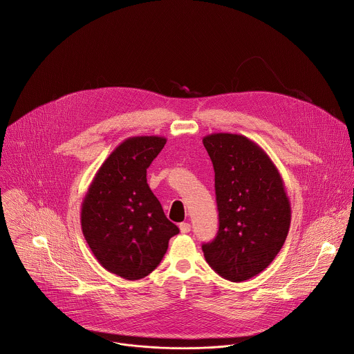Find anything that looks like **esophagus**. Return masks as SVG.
Segmentation results:
<instances>
[{"instance_id":"obj_1","label":"esophagus","mask_w":354,"mask_h":354,"mask_svg":"<svg viewBox=\"0 0 354 354\" xmlns=\"http://www.w3.org/2000/svg\"><path fill=\"white\" fill-rule=\"evenodd\" d=\"M180 230H181V233H189L191 225L188 222H183V223H180Z\"/></svg>"}]
</instances>
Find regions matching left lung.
I'll return each instance as SVG.
<instances>
[{"label": "left lung", "instance_id": "1", "mask_svg": "<svg viewBox=\"0 0 354 354\" xmlns=\"http://www.w3.org/2000/svg\"><path fill=\"white\" fill-rule=\"evenodd\" d=\"M215 171L216 237L203 244L209 267L232 282L251 279L275 259L290 227L283 180L270 156L236 133L203 138Z\"/></svg>", "mask_w": 354, "mask_h": 354}]
</instances>
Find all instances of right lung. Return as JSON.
<instances>
[{
    "label": "right lung",
    "mask_w": 354,
    "mask_h": 354,
    "mask_svg": "<svg viewBox=\"0 0 354 354\" xmlns=\"http://www.w3.org/2000/svg\"><path fill=\"white\" fill-rule=\"evenodd\" d=\"M162 136H135L114 149L83 203L82 230L103 268L136 281L147 277L178 234L147 184V167L165 147Z\"/></svg>",
    "instance_id": "right-lung-1"
}]
</instances>
